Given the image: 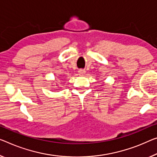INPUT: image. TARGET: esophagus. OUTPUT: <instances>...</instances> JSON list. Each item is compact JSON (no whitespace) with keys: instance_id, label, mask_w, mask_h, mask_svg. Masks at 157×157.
Returning a JSON list of instances; mask_svg holds the SVG:
<instances>
[{"instance_id":"esophagus-1","label":"esophagus","mask_w":157,"mask_h":157,"mask_svg":"<svg viewBox=\"0 0 157 157\" xmlns=\"http://www.w3.org/2000/svg\"><path fill=\"white\" fill-rule=\"evenodd\" d=\"M84 73H85V70H84V69H79L78 70L79 75L83 76V74H84Z\"/></svg>"}]
</instances>
